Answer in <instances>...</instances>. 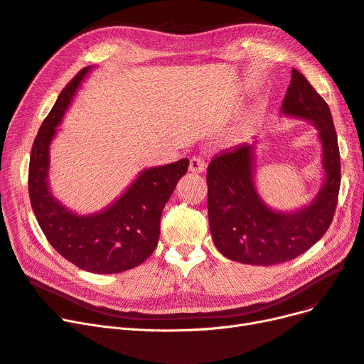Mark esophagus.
Instances as JSON below:
<instances>
[{
	"label": "esophagus",
	"mask_w": 364,
	"mask_h": 364,
	"mask_svg": "<svg viewBox=\"0 0 364 364\" xmlns=\"http://www.w3.org/2000/svg\"><path fill=\"white\" fill-rule=\"evenodd\" d=\"M189 171L193 173H200L205 171V161L200 157H192L189 161Z\"/></svg>",
	"instance_id": "obj_1"
}]
</instances>
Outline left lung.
I'll return each mask as SVG.
<instances>
[{"mask_svg": "<svg viewBox=\"0 0 364 364\" xmlns=\"http://www.w3.org/2000/svg\"><path fill=\"white\" fill-rule=\"evenodd\" d=\"M280 111L316 127L324 184L311 204L282 213L264 203L255 184V142L214 156L207 169L210 231L218 250L231 261L268 267L297 258L327 232L338 205L341 154L328 105L292 69Z\"/></svg>", "mask_w": 364, "mask_h": 364, "instance_id": "obj_1", "label": "left lung"}]
</instances>
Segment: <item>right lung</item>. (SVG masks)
I'll list each match as a JSON object with an SVG mask.
<instances>
[{
    "label": "right lung",
    "mask_w": 364,
    "mask_h": 364,
    "mask_svg": "<svg viewBox=\"0 0 364 364\" xmlns=\"http://www.w3.org/2000/svg\"><path fill=\"white\" fill-rule=\"evenodd\" d=\"M90 70V65L84 67L67 84L40 126L30 157L28 191L36 219L50 246L85 272L112 274L138 267L154 252L161 211L187 172L189 160L141 171L127 191L102 211L77 214L63 205L49 187V146Z\"/></svg>",
    "instance_id": "obj_1"
}]
</instances>
